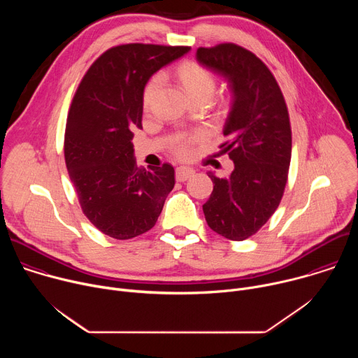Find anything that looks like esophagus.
Here are the masks:
<instances>
[{
  "label": "esophagus",
  "mask_w": 358,
  "mask_h": 358,
  "mask_svg": "<svg viewBox=\"0 0 358 358\" xmlns=\"http://www.w3.org/2000/svg\"><path fill=\"white\" fill-rule=\"evenodd\" d=\"M192 174H194V170H192L191 167L181 166V167H177V170H176V177H177L178 181H185V180H188Z\"/></svg>",
  "instance_id": "esophagus-1"
}]
</instances>
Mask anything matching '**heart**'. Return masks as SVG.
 <instances>
[{"instance_id":"1","label":"heart","mask_w":358,"mask_h":358,"mask_svg":"<svg viewBox=\"0 0 358 358\" xmlns=\"http://www.w3.org/2000/svg\"><path fill=\"white\" fill-rule=\"evenodd\" d=\"M178 78L187 92L189 93L191 97L198 96V94H213L215 85H217V78L213 71L206 68L203 65L192 61L182 62L178 66ZM162 76L155 75L150 78V80L145 83L144 90H143V106L144 109H148L151 106V101L155 99L156 93L159 92L162 86ZM203 140V133L196 131L192 134L181 136L178 137L171 147V151L174 152V156L180 159H188L194 155L195 145Z\"/></svg>"}]
</instances>
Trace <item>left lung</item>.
I'll use <instances>...</instances> for the list:
<instances>
[{
	"label": "left lung",
	"instance_id": "1",
	"mask_svg": "<svg viewBox=\"0 0 358 358\" xmlns=\"http://www.w3.org/2000/svg\"><path fill=\"white\" fill-rule=\"evenodd\" d=\"M198 61L224 75L234 103L220 145L234 162L229 177L214 182L202 210L208 227L231 241L257 234L282 201L292 157V129L283 93L271 69L250 50L232 43L198 48Z\"/></svg>",
	"mask_w": 358,
	"mask_h": 358
}]
</instances>
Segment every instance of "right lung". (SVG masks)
Returning a JSON list of instances; mask_svg holds the SVG:
<instances>
[{"instance_id":"right-lung-1","label":"right lung","mask_w":358,"mask_h":358,"mask_svg":"<svg viewBox=\"0 0 358 358\" xmlns=\"http://www.w3.org/2000/svg\"><path fill=\"white\" fill-rule=\"evenodd\" d=\"M189 46L124 43L101 54L82 78L69 108L64 152L85 217L105 235L131 239L156 225L174 188V167L145 170L133 157L150 76Z\"/></svg>"}]
</instances>
